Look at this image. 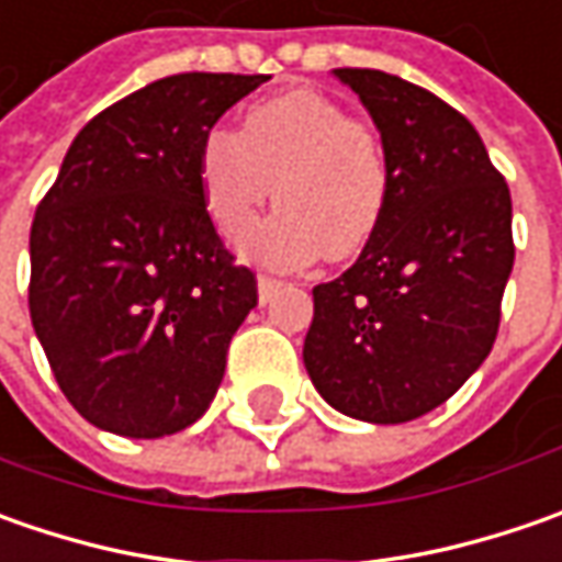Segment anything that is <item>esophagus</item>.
Returning a JSON list of instances; mask_svg holds the SVG:
<instances>
[{"instance_id": "1", "label": "esophagus", "mask_w": 562, "mask_h": 562, "mask_svg": "<svg viewBox=\"0 0 562 562\" xmlns=\"http://www.w3.org/2000/svg\"><path fill=\"white\" fill-rule=\"evenodd\" d=\"M281 291V281L271 274H259V303H269L274 293Z\"/></svg>"}]
</instances>
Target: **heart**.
Here are the masks:
<instances>
[{
	"instance_id": "heart-1",
	"label": "heart",
	"mask_w": 562,
	"mask_h": 562,
	"mask_svg": "<svg viewBox=\"0 0 562 562\" xmlns=\"http://www.w3.org/2000/svg\"><path fill=\"white\" fill-rule=\"evenodd\" d=\"M281 205L249 252L300 269L322 252L353 259L381 227L391 165L378 131L318 90H288L247 109L240 134L212 127L200 146V193L222 234L240 240L271 196Z\"/></svg>"
}]
</instances>
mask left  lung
Here are the masks:
<instances>
[{
	"instance_id": "left-lung-1",
	"label": "left lung",
	"mask_w": 562,
	"mask_h": 562,
	"mask_svg": "<svg viewBox=\"0 0 562 562\" xmlns=\"http://www.w3.org/2000/svg\"><path fill=\"white\" fill-rule=\"evenodd\" d=\"M335 75L381 131L391 196L357 262L313 288L303 362L344 416L397 425L453 397L491 353L516 259L513 203L453 105L375 68Z\"/></svg>"
}]
</instances>
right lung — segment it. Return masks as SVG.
<instances>
[{
    "instance_id": "right-lung-1",
    "label": "right lung",
    "mask_w": 562,
    "mask_h": 562,
    "mask_svg": "<svg viewBox=\"0 0 562 562\" xmlns=\"http://www.w3.org/2000/svg\"><path fill=\"white\" fill-rule=\"evenodd\" d=\"M266 75H171L77 134L31 225V322L97 428L165 438L203 416L256 306L205 212L200 146Z\"/></svg>"
}]
</instances>
